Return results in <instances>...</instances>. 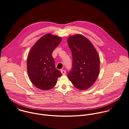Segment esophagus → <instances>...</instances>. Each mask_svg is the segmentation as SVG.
Returning <instances> with one entry per match:
<instances>
[{
  "label": "esophagus",
  "mask_w": 129,
  "mask_h": 129,
  "mask_svg": "<svg viewBox=\"0 0 129 129\" xmlns=\"http://www.w3.org/2000/svg\"><path fill=\"white\" fill-rule=\"evenodd\" d=\"M61 72L63 75H64L66 74V71L65 70H61Z\"/></svg>",
  "instance_id": "esophagus-1"
}]
</instances>
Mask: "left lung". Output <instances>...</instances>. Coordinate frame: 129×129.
<instances>
[{"label": "left lung", "instance_id": "1", "mask_svg": "<svg viewBox=\"0 0 129 129\" xmlns=\"http://www.w3.org/2000/svg\"><path fill=\"white\" fill-rule=\"evenodd\" d=\"M67 42L72 55V67L67 73L68 77L77 89H88L99 73L98 54L92 43L82 35L70 36Z\"/></svg>", "mask_w": 129, "mask_h": 129}]
</instances>
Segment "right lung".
I'll return each mask as SVG.
<instances>
[{
    "label": "right lung",
    "instance_id": "add662e5",
    "mask_svg": "<svg viewBox=\"0 0 129 129\" xmlns=\"http://www.w3.org/2000/svg\"><path fill=\"white\" fill-rule=\"evenodd\" d=\"M62 40L60 37L47 34L41 37L31 48L27 59L29 77L35 86L49 90L56 84L61 72L56 69L52 53Z\"/></svg>",
    "mask_w": 129,
    "mask_h": 129
}]
</instances>
